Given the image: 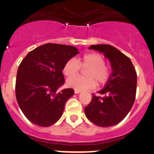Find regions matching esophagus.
Masks as SVG:
<instances>
[{"label":"esophagus","instance_id":"34e87169","mask_svg":"<svg viewBox=\"0 0 154 154\" xmlns=\"http://www.w3.org/2000/svg\"><path fill=\"white\" fill-rule=\"evenodd\" d=\"M80 93H81L80 91H78V90H75V94H80Z\"/></svg>","mask_w":154,"mask_h":154}]
</instances>
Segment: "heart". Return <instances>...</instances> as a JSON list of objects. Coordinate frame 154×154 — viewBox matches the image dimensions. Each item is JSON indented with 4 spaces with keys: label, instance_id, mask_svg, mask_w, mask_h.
Returning <instances> with one entry per match:
<instances>
[{
    "label": "heart",
    "instance_id": "obj_1",
    "mask_svg": "<svg viewBox=\"0 0 154 154\" xmlns=\"http://www.w3.org/2000/svg\"><path fill=\"white\" fill-rule=\"evenodd\" d=\"M88 68L85 72L87 77H72L79 72L80 66ZM63 72L69 79L66 84L69 87L78 91L92 89L96 86V81L100 84L106 82L110 75V70L105 65V59L98 53L86 54L78 60L70 58L65 63Z\"/></svg>",
    "mask_w": 154,
    "mask_h": 154
}]
</instances>
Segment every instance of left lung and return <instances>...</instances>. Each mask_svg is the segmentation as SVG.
Wrapping results in <instances>:
<instances>
[{
    "instance_id": "8db88e82",
    "label": "left lung",
    "mask_w": 154,
    "mask_h": 154,
    "mask_svg": "<svg viewBox=\"0 0 154 154\" xmlns=\"http://www.w3.org/2000/svg\"><path fill=\"white\" fill-rule=\"evenodd\" d=\"M89 49L103 53L112 67L104 88L93 95L85 108L88 120L96 125L108 127L119 124L133 106L136 94L137 75L127 56L110 45H92Z\"/></svg>"
}]
</instances>
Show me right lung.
<instances>
[{"mask_svg":"<svg viewBox=\"0 0 154 154\" xmlns=\"http://www.w3.org/2000/svg\"><path fill=\"white\" fill-rule=\"evenodd\" d=\"M79 53L71 45L47 43L30 51L22 60L16 75V97L30 122L46 127L62 116L74 90L56 92L64 84L62 71L65 63Z\"/></svg>","mask_w":154,"mask_h":154,"instance_id":"1","label":"right lung"}]
</instances>
